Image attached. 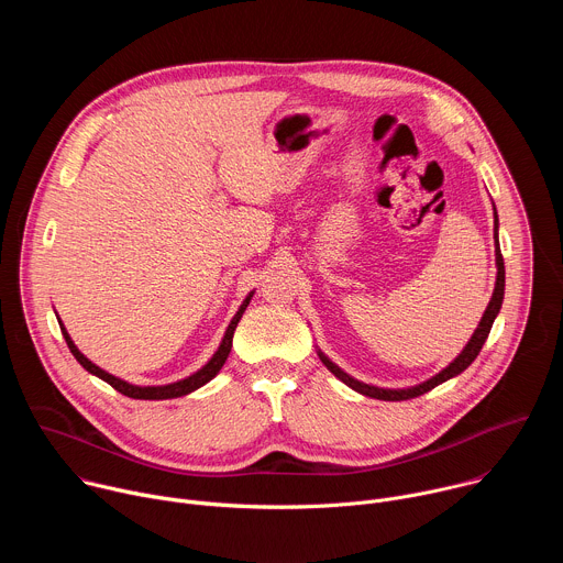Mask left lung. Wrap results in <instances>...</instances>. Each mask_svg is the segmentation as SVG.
Instances as JSON below:
<instances>
[{
  "instance_id": "left-lung-1",
  "label": "left lung",
  "mask_w": 563,
  "mask_h": 563,
  "mask_svg": "<svg viewBox=\"0 0 563 563\" xmlns=\"http://www.w3.org/2000/svg\"><path fill=\"white\" fill-rule=\"evenodd\" d=\"M499 218H497V209H495V238H497V250H495V256H497V283H495V291H493V298H490V302H488V307H486V311H484V316H481V323H478V328L474 330V334H472V339L467 341V345L463 347V352L445 367V369H441L437 376H432V378H428V380H423V383H419V385H415V387H406V389H385V387H374V385H367V383H361V380H356V378H352L347 372H343L336 363H332L323 352L318 350V358L323 361V365L336 376V378H341L345 385H350L352 389H356L358 394H365V396H369V398H378V400H408V398H415V396H421V394H426V391H430V389H434L437 385H441V383H445V380H450V378H454L456 374H461L463 369H467L470 367V363L478 356V352H481V347H484V343H486V339H488V334H490V330H493V323H495V318H497V313H499V309H501V302H504V289H506V267H504V256H501V250H499Z\"/></svg>"
}]
</instances>
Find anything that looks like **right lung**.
Listing matches in <instances>:
<instances>
[{"mask_svg":"<svg viewBox=\"0 0 563 563\" xmlns=\"http://www.w3.org/2000/svg\"><path fill=\"white\" fill-rule=\"evenodd\" d=\"M252 296H254V291L243 300V305H240V309H238L235 316L231 318V323H229V328H227V332H224V336H222V343H220V347L216 350V354L209 358V363H207L205 367H200L196 374H191V376H187V378H183V380L169 383V385H133V383H126V380H122V378H118V376L104 372L102 367H98L96 363H91L82 352H79V350L75 347V343L70 341V336H68V332H66V328L62 325V320H59V318H57V320H59V330H62V334H64V341H66L70 354L77 358V363L82 365L89 374H93V376L107 380L111 387H115L120 394H124V396H129V398L163 400V398H178V396L191 394L194 389H198V387H202L205 383H209V380L222 369V365H224V361H227V356H229V352H231L233 332H235V328H238V323H240V318H243V313H245V309H247Z\"/></svg>","mask_w":563,"mask_h":563,"instance_id":"1","label":"right lung"}]
</instances>
